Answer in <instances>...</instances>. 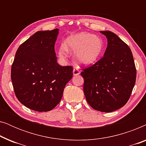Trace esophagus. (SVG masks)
<instances>
[{
  "mask_svg": "<svg viewBox=\"0 0 146 146\" xmlns=\"http://www.w3.org/2000/svg\"><path fill=\"white\" fill-rule=\"evenodd\" d=\"M73 74L74 76H78L80 74V70L76 68H74L73 70Z\"/></svg>",
  "mask_w": 146,
  "mask_h": 146,
  "instance_id": "34e87169",
  "label": "esophagus"
}]
</instances>
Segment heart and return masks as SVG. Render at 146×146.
Listing matches in <instances>:
<instances>
[{
  "label": "heart",
  "mask_w": 146,
  "mask_h": 146,
  "mask_svg": "<svg viewBox=\"0 0 146 146\" xmlns=\"http://www.w3.org/2000/svg\"><path fill=\"white\" fill-rule=\"evenodd\" d=\"M70 51H74L76 62L81 65L88 66L94 64L100 58L104 50L102 38L92 34L82 32L70 35L60 46L58 55L64 59Z\"/></svg>",
  "instance_id": "obj_1"
}]
</instances>
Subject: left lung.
Listing matches in <instances>:
<instances>
[{
	"label": "left lung",
	"mask_w": 146,
	"mask_h": 146,
	"mask_svg": "<svg viewBox=\"0 0 146 146\" xmlns=\"http://www.w3.org/2000/svg\"><path fill=\"white\" fill-rule=\"evenodd\" d=\"M108 40L102 58L83 69L84 92L92 108L111 112L123 107L130 97L136 69L129 47L111 31H100Z\"/></svg>",
	"instance_id": "obj_1"
}]
</instances>
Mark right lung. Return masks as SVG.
<instances>
[{
    "label": "right lung",
    "mask_w": 146,
    "mask_h": 146,
    "mask_svg": "<svg viewBox=\"0 0 146 146\" xmlns=\"http://www.w3.org/2000/svg\"><path fill=\"white\" fill-rule=\"evenodd\" d=\"M58 31L36 32L16 52L11 68L14 90L20 102L33 110L54 108L73 76L72 67L57 63L54 44Z\"/></svg>",
    "instance_id": "add662e5"
}]
</instances>
